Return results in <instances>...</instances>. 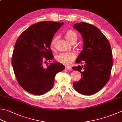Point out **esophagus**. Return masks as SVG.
<instances>
[{
    "label": "esophagus",
    "instance_id": "esophagus-1",
    "mask_svg": "<svg viewBox=\"0 0 122 122\" xmlns=\"http://www.w3.org/2000/svg\"><path fill=\"white\" fill-rule=\"evenodd\" d=\"M65 69L66 70L70 71V70H71V69H71V68H70V67H69V66H66Z\"/></svg>",
    "mask_w": 122,
    "mask_h": 122
}]
</instances>
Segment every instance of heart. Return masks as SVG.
Instances as JSON below:
<instances>
[{"instance_id": "b5f03b06", "label": "heart", "mask_w": 122, "mask_h": 122, "mask_svg": "<svg viewBox=\"0 0 122 122\" xmlns=\"http://www.w3.org/2000/svg\"><path fill=\"white\" fill-rule=\"evenodd\" d=\"M66 39L71 44L73 43H76L78 39V35L75 31L72 30H69L66 33ZM58 40V37H55L52 40L51 42V47L53 48ZM75 54L72 52H68V53H61L58 55L56 57V60L62 64L68 65L70 64L75 59Z\"/></svg>"}]
</instances>
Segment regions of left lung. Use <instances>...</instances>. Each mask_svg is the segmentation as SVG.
<instances>
[{
  "label": "left lung",
  "mask_w": 122,
  "mask_h": 122,
  "mask_svg": "<svg viewBox=\"0 0 122 122\" xmlns=\"http://www.w3.org/2000/svg\"><path fill=\"white\" fill-rule=\"evenodd\" d=\"M73 28L81 34L83 48L76 60L85 63L72 69L79 71L81 79L73 83L75 89L81 94L91 95L101 90L110 77L113 66L112 52L108 41L95 26L81 22Z\"/></svg>",
  "instance_id": "left-lung-1"
}]
</instances>
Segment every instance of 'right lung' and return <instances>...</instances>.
Wrapping results in <instances>:
<instances>
[{"label": "right lung", "mask_w": 122, "mask_h": 122, "mask_svg": "<svg viewBox=\"0 0 122 122\" xmlns=\"http://www.w3.org/2000/svg\"><path fill=\"white\" fill-rule=\"evenodd\" d=\"M63 23L41 21L21 33L14 47L11 64L16 79L26 92L41 95L53 87L56 74L63 71L62 64L53 61L50 48L54 35ZM46 63L47 62H45Z\"/></svg>", "instance_id": "1"}]
</instances>
